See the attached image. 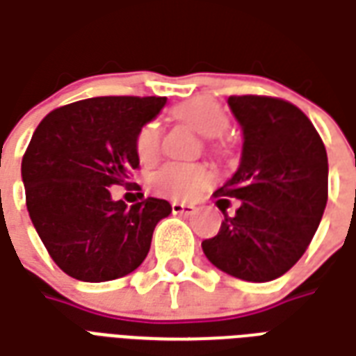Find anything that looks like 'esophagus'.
<instances>
[{"mask_svg": "<svg viewBox=\"0 0 356 356\" xmlns=\"http://www.w3.org/2000/svg\"><path fill=\"white\" fill-rule=\"evenodd\" d=\"M171 211L175 216H191V213H194V206H191V204H181V202H171Z\"/></svg>", "mask_w": 356, "mask_h": 356, "instance_id": "34e87169", "label": "esophagus"}]
</instances>
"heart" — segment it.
I'll return each instance as SVG.
<instances>
[{"instance_id":"b5f03b06","label":"heart","mask_w":356,"mask_h":356,"mask_svg":"<svg viewBox=\"0 0 356 356\" xmlns=\"http://www.w3.org/2000/svg\"><path fill=\"white\" fill-rule=\"evenodd\" d=\"M171 116L181 124L193 127L202 137H217L227 129L229 114L216 101L209 99H193L173 106ZM206 148L219 152L221 147L217 140H208ZM135 150L143 163H154L162 152V127L158 122H148L139 129L135 137ZM211 183V171L204 163H177L171 162L156 170L148 186L158 196L171 200H191Z\"/></svg>"}]
</instances>
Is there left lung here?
<instances>
[{
	"label": "left lung",
	"instance_id": "1",
	"mask_svg": "<svg viewBox=\"0 0 356 356\" xmlns=\"http://www.w3.org/2000/svg\"><path fill=\"white\" fill-rule=\"evenodd\" d=\"M244 131L238 171L216 191L223 223L202 242L209 261L248 282H268L305 254L328 202V156L301 110L276 97L232 95ZM241 202L234 216L223 203Z\"/></svg>",
	"mask_w": 356,
	"mask_h": 356
}]
</instances>
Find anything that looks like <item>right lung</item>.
I'll list each match as a JSON object with an SVG mask.
<instances>
[{
  "label": "right lung",
  "instance_id": "add662e5",
  "mask_svg": "<svg viewBox=\"0 0 356 356\" xmlns=\"http://www.w3.org/2000/svg\"><path fill=\"white\" fill-rule=\"evenodd\" d=\"M165 97H93L55 108L22 156L26 208L51 259L83 282H106L145 261L168 200L131 208L110 198L139 168L135 137ZM139 188L137 183H133Z\"/></svg>",
  "mask_w": 356,
  "mask_h": 356
}]
</instances>
